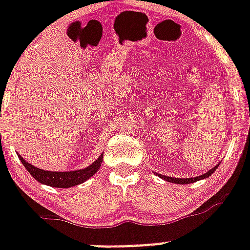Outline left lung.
I'll use <instances>...</instances> for the list:
<instances>
[{
	"label": "left lung",
	"mask_w": 250,
	"mask_h": 250,
	"mask_svg": "<svg viewBox=\"0 0 250 250\" xmlns=\"http://www.w3.org/2000/svg\"><path fill=\"white\" fill-rule=\"evenodd\" d=\"M217 166H214L211 170H209L208 172H205V174L200 175V176H196V178H172V176H165V175H158V176H161V178L164 179V180H166V182H170V183H175V184H190V183H194V182H198V180H202V179H206L209 178V176H211V174H213L214 171L217 170Z\"/></svg>",
	"instance_id": "obj_1"
}]
</instances>
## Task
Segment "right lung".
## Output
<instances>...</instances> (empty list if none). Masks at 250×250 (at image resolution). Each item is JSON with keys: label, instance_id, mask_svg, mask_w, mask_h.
<instances>
[{"label": "right lung", "instance_id": "right-lung-1", "mask_svg": "<svg viewBox=\"0 0 250 250\" xmlns=\"http://www.w3.org/2000/svg\"><path fill=\"white\" fill-rule=\"evenodd\" d=\"M18 157L21 161V164L24 165V167L27 168L29 174L32 175L33 178L36 179L39 183H41V184L56 187V188H70V187L82 184V183H84L85 180L92 178L97 172L98 168L101 167L102 160H104V153L98 157L97 160L94 161L93 164H90L85 168L75 171H64V172H61V171L41 170L39 167H35L33 165L28 164L21 156Z\"/></svg>", "mask_w": 250, "mask_h": 250}]
</instances>
